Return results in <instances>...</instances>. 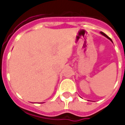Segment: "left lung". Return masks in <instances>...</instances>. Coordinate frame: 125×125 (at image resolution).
Segmentation results:
<instances>
[{
  "mask_svg": "<svg viewBox=\"0 0 125 125\" xmlns=\"http://www.w3.org/2000/svg\"><path fill=\"white\" fill-rule=\"evenodd\" d=\"M100 33H101V34H102L103 36H105V37H106V38H108V39H109V40H111V41L112 42H113V41H112V40L111 39V38H109V37L107 36V35H106V34H105V33H103V32H101Z\"/></svg>",
  "mask_w": 125,
  "mask_h": 125,
  "instance_id": "1",
  "label": "left lung"
}]
</instances>
